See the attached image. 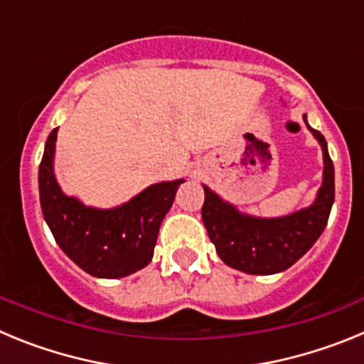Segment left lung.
<instances>
[{
  "instance_id": "8db88e82",
  "label": "left lung",
  "mask_w": 364,
  "mask_h": 364,
  "mask_svg": "<svg viewBox=\"0 0 364 364\" xmlns=\"http://www.w3.org/2000/svg\"><path fill=\"white\" fill-rule=\"evenodd\" d=\"M302 120L323 151V182L310 205L282 217H255L202 184L205 195L202 220L218 257L230 268L250 275L284 272L314 246L326 228L336 198V173L324 136L310 127L306 114Z\"/></svg>"
}]
</instances>
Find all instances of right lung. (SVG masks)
Listing matches in <instances>:
<instances>
[{
    "mask_svg": "<svg viewBox=\"0 0 364 364\" xmlns=\"http://www.w3.org/2000/svg\"><path fill=\"white\" fill-rule=\"evenodd\" d=\"M58 129L45 142L38 171L43 218L63 253L92 277L120 279L153 259L160 224L186 178L162 180L114 208H95L67 195L54 173Z\"/></svg>",
    "mask_w": 364,
    "mask_h": 364,
    "instance_id": "right-lung-1",
    "label": "right lung"
}]
</instances>
